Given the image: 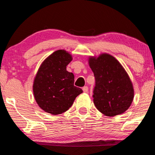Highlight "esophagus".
<instances>
[{"instance_id":"1","label":"esophagus","mask_w":155,"mask_h":155,"mask_svg":"<svg viewBox=\"0 0 155 155\" xmlns=\"http://www.w3.org/2000/svg\"><path fill=\"white\" fill-rule=\"evenodd\" d=\"M82 90H83V91H84V93H88V88L87 87V86H84V87H83Z\"/></svg>"}]
</instances>
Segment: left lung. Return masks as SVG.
Segmentation results:
<instances>
[{
    "instance_id": "1",
    "label": "left lung",
    "mask_w": 155,
    "mask_h": 155,
    "mask_svg": "<svg viewBox=\"0 0 155 155\" xmlns=\"http://www.w3.org/2000/svg\"><path fill=\"white\" fill-rule=\"evenodd\" d=\"M88 64L95 78L94 104L107 116L122 114L134 98V89L128 73L113 56L107 53L90 56Z\"/></svg>"
}]
</instances>
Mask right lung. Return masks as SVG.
Instances as JSON below:
<instances>
[{"label":"right lung","instance_id":"add662e5","mask_svg":"<svg viewBox=\"0 0 155 155\" xmlns=\"http://www.w3.org/2000/svg\"><path fill=\"white\" fill-rule=\"evenodd\" d=\"M72 56L58 50L48 56L35 75L32 91L37 104L44 112L58 115L71 107L82 90L76 87L74 75L67 71Z\"/></svg>","mask_w":155,"mask_h":155}]
</instances>
